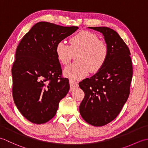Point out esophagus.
<instances>
[{"label":"esophagus","instance_id":"1","mask_svg":"<svg viewBox=\"0 0 148 148\" xmlns=\"http://www.w3.org/2000/svg\"><path fill=\"white\" fill-rule=\"evenodd\" d=\"M69 83H70V92H72L74 91L75 89L79 87V84L76 82V81H74L73 80H70L69 81Z\"/></svg>","mask_w":148,"mask_h":148}]
</instances>
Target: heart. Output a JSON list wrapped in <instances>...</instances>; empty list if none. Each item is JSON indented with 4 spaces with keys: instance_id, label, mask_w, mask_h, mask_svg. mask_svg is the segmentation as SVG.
I'll return each instance as SVG.
<instances>
[{
    "instance_id": "1",
    "label": "heart",
    "mask_w": 148,
    "mask_h": 148,
    "mask_svg": "<svg viewBox=\"0 0 148 148\" xmlns=\"http://www.w3.org/2000/svg\"><path fill=\"white\" fill-rule=\"evenodd\" d=\"M77 62L69 65L64 70V76L71 80L80 79L92 72H97L108 60L109 54L108 45L95 34L83 30L70 39V45L64 40L59 41L55 48L58 60L63 65H67L74 54Z\"/></svg>"
}]
</instances>
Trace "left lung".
<instances>
[{"mask_svg":"<svg viewBox=\"0 0 148 148\" xmlns=\"http://www.w3.org/2000/svg\"><path fill=\"white\" fill-rule=\"evenodd\" d=\"M104 37L109 57L100 70L79 83L84 92L79 106L81 116L95 127L114 119L128 98L133 69L129 48L119 34L109 27H88Z\"/></svg>","mask_w":148,"mask_h":148,"instance_id":"1","label":"left lung"}]
</instances>
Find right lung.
Instances as JSON below:
<instances>
[{
	"instance_id": "add662e5",
	"label": "right lung",
	"mask_w": 148,
	"mask_h": 148,
	"mask_svg": "<svg viewBox=\"0 0 148 148\" xmlns=\"http://www.w3.org/2000/svg\"><path fill=\"white\" fill-rule=\"evenodd\" d=\"M77 29L40 21L19 43L12 67V97L21 114L33 123H45L54 117L69 92V79L61 76L55 48Z\"/></svg>"
}]
</instances>
